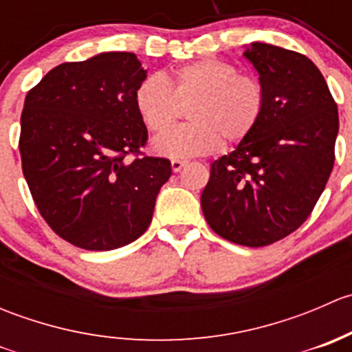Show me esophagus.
Here are the masks:
<instances>
[{
    "mask_svg": "<svg viewBox=\"0 0 352 352\" xmlns=\"http://www.w3.org/2000/svg\"><path fill=\"white\" fill-rule=\"evenodd\" d=\"M170 165H172V170L173 172H180V170L184 168V166L187 165V162L186 160H172V163H170Z\"/></svg>",
    "mask_w": 352,
    "mask_h": 352,
    "instance_id": "1",
    "label": "esophagus"
}]
</instances>
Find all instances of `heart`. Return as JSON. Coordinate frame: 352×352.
I'll list each match as a JSON object with an SVG mask.
<instances>
[{
    "mask_svg": "<svg viewBox=\"0 0 352 352\" xmlns=\"http://www.w3.org/2000/svg\"><path fill=\"white\" fill-rule=\"evenodd\" d=\"M193 100L186 126L166 131L153 150L170 158H189L247 140L265 110V90L258 80L240 74L239 67L219 59H199L180 66L172 83L162 74L144 78L134 94V105L151 133H163L178 115V102Z\"/></svg>",
    "mask_w": 352,
    "mask_h": 352,
    "instance_id": "1",
    "label": "heart"
}]
</instances>
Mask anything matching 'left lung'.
Returning a JSON list of instances; mask_svg holds the SVG:
<instances>
[{
	"instance_id": "8db88e82",
	"label": "left lung",
	"mask_w": 352,
	"mask_h": 352,
	"mask_svg": "<svg viewBox=\"0 0 352 352\" xmlns=\"http://www.w3.org/2000/svg\"><path fill=\"white\" fill-rule=\"evenodd\" d=\"M245 58L265 90L264 116L212 162L201 206L212 232L255 248L283 240L314 211L333 168L339 112L307 56L254 42Z\"/></svg>"
}]
</instances>
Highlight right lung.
<instances>
[{"instance_id": "right-lung-1", "label": "right lung", "mask_w": 352, "mask_h": 352, "mask_svg": "<svg viewBox=\"0 0 352 352\" xmlns=\"http://www.w3.org/2000/svg\"><path fill=\"white\" fill-rule=\"evenodd\" d=\"M146 71L133 52L63 63L25 97L20 156L32 197L52 232L85 250L140 239L172 175L148 156V131L134 105Z\"/></svg>"}]
</instances>
